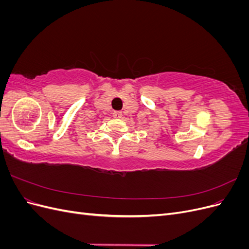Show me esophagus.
Returning <instances> with one entry per match:
<instances>
[{
    "label": "esophagus",
    "mask_w": 249,
    "mask_h": 249,
    "mask_svg": "<svg viewBox=\"0 0 249 249\" xmlns=\"http://www.w3.org/2000/svg\"><path fill=\"white\" fill-rule=\"evenodd\" d=\"M122 116H123V113L120 111L113 112V117H114V118H122Z\"/></svg>",
    "instance_id": "obj_1"
}]
</instances>
